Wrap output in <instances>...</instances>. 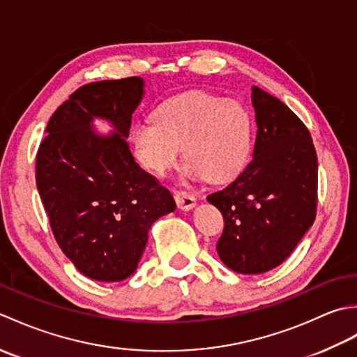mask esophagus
<instances>
[{"mask_svg":"<svg viewBox=\"0 0 357 357\" xmlns=\"http://www.w3.org/2000/svg\"><path fill=\"white\" fill-rule=\"evenodd\" d=\"M174 201H176L178 207L181 210H192L196 206V198L190 193V192H185V190H178L174 193Z\"/></svg>","mask_w":357,"mask_h":357,"instance_id":"obj_1","label":"esophagus"}]
</instances>
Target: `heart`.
<instances>
[{"instance_id":"b5f03b06","label":"heart","mask_w":357,"mask_h":357,"mask_svg":"<svg viewBox=\"0 0 357 357\" xmlns=\"http://www.w3.org/2000/svg\"><path fill=\"white\" fill-rule=\"evenodd\" d=\"M153 119L139 121L132 130L135 156L151 172L164 174L173 169L183 147L190 178L221 183L245 162L250 116L236 101L192 92L159 104Z\"/></svg>"}]
</instances>
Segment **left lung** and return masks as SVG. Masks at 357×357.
Here are the masks:
<instances>
[{"mask_svg":"<svg viewBox=\"0 0 357 357\" xmlns=\"http://www.w3.org/2000/svg\"><path fill=\"white\" fill-rule=\"evenodd\" d=\"M257 133L253 158L239 176L207 201L219 208L221 261L242 275L282 264L313 225L317 156L305 124L265 90L253 86Z\"/></svg>","mask_w":357,"mask_h":357,"instance_id":"obj_1","label":"left lung"}]
</instances>
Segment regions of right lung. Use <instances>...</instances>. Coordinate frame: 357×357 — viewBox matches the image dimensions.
Wrapping results in <instances>:
<instances>
[{"label": "right lung", "mask_w": 357, "mask_h": 357, "mask_svg": "<svg viewBox=\"0 0 357 357\" xmlns=\"http://www.w3.org/2000/svg\"><path fill=\"white\" fill-rule=\"evenodd\" d=\"M144 95L139 77L79 87L53 113L36 153V187L53 236L82 275H133L151 224L176 208L172 193L135 161L126 138ZM93 117L116 133L91 130Z\"/></svg>", "instance_id": "add662e5"}]
</instances>
